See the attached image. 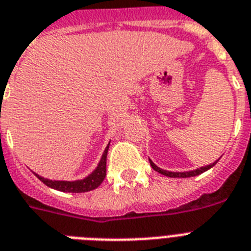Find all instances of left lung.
Segmentation results:
<instances>
[{"instance_id":"left-lung-1","label":"left lung","mask_w":251,"mask_h":251,"mask_svg":"<svg viewBox=\"0 0 251 251\" xmlns=\"http://www.w3.org/2000/svg\"><path fill=\"white\" fill-rule=\"evenodd\" d=\"M150 160V159H149ZM219 160V159H218ZM217 160V161H218ZM217 161L215 163H213V164H209L206 165V167H201V168H198V169H195V171H190V172H168V171H164V169H160L159 167H156V165L152 163V161L150 160V165L151 168L154 169V171L159 172L160 175L163 176H167V177H173V178H187V177H195V176H199L201 175V173H204L205 171H208V169H210L212 167H214L215 164H217Z\"/></svg>"}]
</instances>
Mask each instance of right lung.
<instances>
[{"label":"right lung","mask_w":251,"mask_h":251,"mask_svg":"<svg viewBox=\"0 0 251 251\" xmlns=\"http://www.w3.org/2000/svg\"><path fill=\"white\" fill-rule=\"evenodd\" d=\"M109 145H107V148L103 151L100 163H99L96 169L88 177L83 178L80 181H51V179L43 178L38 175L36 176L39 178V181H42L46 186L63 192H87L91 191V190H95V188H97L102 183L103 178L106 176V156L107 150H109Z\"/></svg>","instance_id":"obj_1"}]
</instances>
